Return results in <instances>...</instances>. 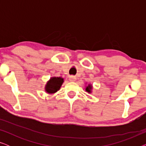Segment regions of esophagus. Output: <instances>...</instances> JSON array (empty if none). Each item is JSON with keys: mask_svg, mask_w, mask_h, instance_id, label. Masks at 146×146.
Returning <instances> with one entry per match:
<instances>
[{"mask_svg": "<svg viewBox=\"0 0 146 146\" xmlns=\"http://www.w3.org/2000/svg\"><path fill=\"white\" fill-rule=\"evenodd\" d=\"M76 80V76H70L69 77V80L70 82H75Z\"/></svg>", "mask_w": 146, "mask_h": 146, "instance_id": "34e87169", "label": "esophagus"}]
</instances>
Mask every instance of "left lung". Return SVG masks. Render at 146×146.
Segmentation results:
<instances>
[{
    "instance_id": "left-lung-1",
    "label": "left lung",
    "mask_w": 146,
    "mask_h": 146,
    "mask_svg": "<svg viewBox=\"0 0 146 146\" xmlns=\"http://www.w3.org/2000/svg\"><path fill=\"white\" fill-rule=\"evenodd\" d=\"M85 90L88 93L91 94L92 92V90H93L92 85L91 84H88L87 86H86Z\"/></svg>"
}]
</instances>
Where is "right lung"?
Segmentation results:
<instances>
[{"mask_svg": "<svg viewBox=\"0 0 146 146\" xmlns=\"http://www.w3.org/2000/svg\"><path fill=\"white\" fill-rule=\"evenodd\" d=\"M64 82V78L62 77H51L47 82L44 86L46 93L48 94H54L60 89Z\"/></svg>", "mask_w": 146, "mask_h": 146, "instance_id": "right-lung-1", "label": "right lung"}]
</instances>
